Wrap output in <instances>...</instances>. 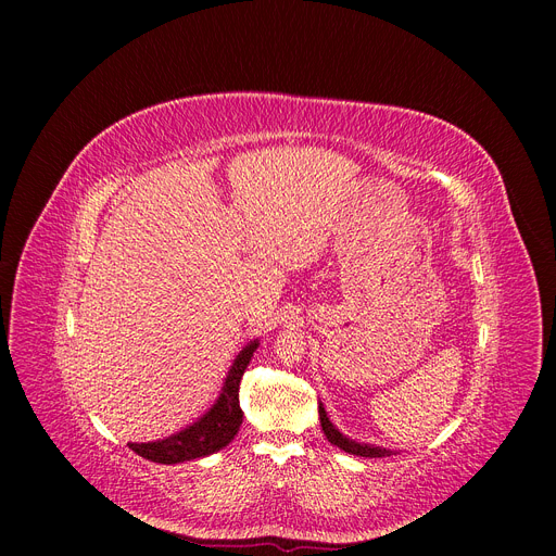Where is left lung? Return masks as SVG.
<instances>
[{
    "label": "left lung",
    "mask_w": 556,
    "mask_h": 556,
    "mask_svg": "<svg viewBox=\"0 0 556 556\" xmlns=\"http://www.w3.org/2000/svg\"><path fill=\"white\" fill-rule=\"evenodd\" d=\"M317 407H319V410H317V413H319V424H323V430H325V434H327V440H329L333 446H338L340 451H344V453H349V455H361V457H390V455H396V453L390 451V448L371 446V444H358V442H354V440H349L346 434H342V432L329 421L325 405L319 403Z\"/></svg>",
    "instance_id": "1"
}]
</instances>
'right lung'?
<instances>
[{"instance_id": "add662e5", "label": "right lung", "mask_w": 556, "mask_h": 556, "mask_svg": "<svg viewBox=\"0 0 556 556\" xmlns=\"http://www.w3.org/2000/svg\"><path fill=\"white\" fill-rule=\"evenodd\" d=\"M256 346H258V340H250L241 349V354L231 363L225 376V383L220 388L218 399L198 421H193L180 432L166 437V440L146 442V444L130 442L128 446L137 455L157 464H180L198 457H207L225 448L233 437H237L243 424V410L239 405V386H241L243 371L248 369L256 352Z\"/></svg>"}]
</instances>
